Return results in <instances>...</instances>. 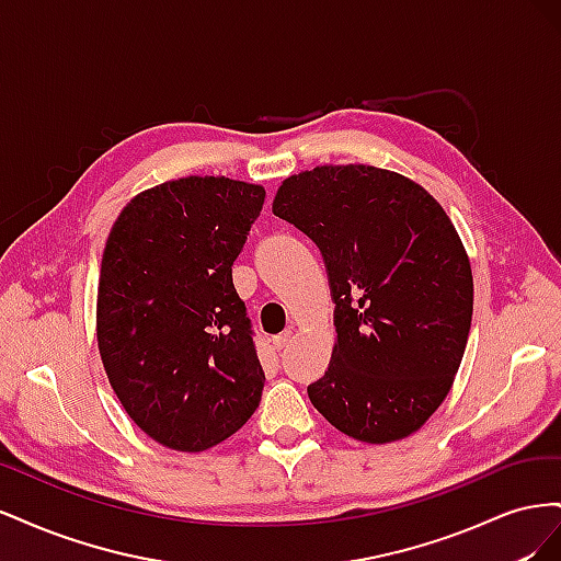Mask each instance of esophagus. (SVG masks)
Returning a JSON list of instances; mask_svg holds the SVG:
<instances>
[{"mask_svg":"<svg viewBox=\"0 0 561 561\" xmlns=\"http://www.w3.org/2000/svg\"><path fill=\"white\" fill-rule=\"evenodd\" d=\"M290 342H293V330H285L283 334L274 336V348H276V351H283Z\"/></svg>","mask_w":561,"mask_h":561,"instance_id":"obj_1","label":"esophagus"}]
</instances>
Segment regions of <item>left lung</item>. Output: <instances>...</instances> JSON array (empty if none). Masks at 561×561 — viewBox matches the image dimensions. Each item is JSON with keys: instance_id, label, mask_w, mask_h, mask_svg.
<instances>
[{"instance_id": "1", "label": "left lung", "mask_w": 561, "mask_h": 561, "mask_svg": "<svg viewBox=\"0 0 561 561\" xmlns=\"http://www.w3.org/2000/svg\"><path fill=\"white\" fill-rule=\"evenodd\" d=\"M274 215L318 245L336 342L309 398L336 431L386 445L419 431L463 360L472 271L443 206L383 168L318 165L290 175Z\"/></svg>"}]
</instances>
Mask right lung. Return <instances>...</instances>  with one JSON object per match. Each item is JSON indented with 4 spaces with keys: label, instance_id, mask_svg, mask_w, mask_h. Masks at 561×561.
Wrapping results in <instances>:
<instances>
[{
    "label": "right lung",
    "instance_id": "1",
    "mask_svg": "<svg viewBox=\"0 0 561 561\" xmlns=\"http://www.w3.org/2000/svg\"><path fill=\"white\" fill-rule=\"evenodd\" d=\"M264 186L180 178L130 198L107 236L98 348L126 414L178 451L225 443L262 400L264 369L231 266Z\"/></svg>",
    "mask_w": 561,
    "mask_h": 561
}]
</instances>
